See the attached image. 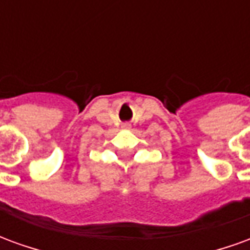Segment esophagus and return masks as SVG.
I'll use <instances>...</instances> for the list:
<instances>
[{
	"instance_id": "1",
	"label": "esophagus",
	"mask_w": 250,
	"mask_h": 250,
	"mask_svg": "<svg viewBox=\"0 0 250 250\" xmlns=\"http://www.w3.org/2000/svg\"><path fill=\"white\" fill-rule=\"evenodd\" d=\"M128 127H130V125H127V123H125V125H123V128H128Z\"/></svg>"
}]
</instances>
